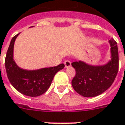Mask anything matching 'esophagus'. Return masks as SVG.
<instances>
[{
    "instance_id": "obj_1",
    "label": "esophagus",
    "mask_w": 125,
    "mask_h": 125,
    "mask_svg": "<svg viewBox=\"0 0 125 125\" xmlns=\"http://www.w3.org/2000/svg\"><path fill=\"white\" fill-rule=\"evenodd\" d=\"M64 67L66 68L69 67H71V62L69 61H65L64 62Z\"/></svg>"
}]
</instances>
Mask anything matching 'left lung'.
<instances>
[{
	"label": "left lung",
	"instance_id": "1",
	"mask_svg": "<svg viewBox=\"0 0 125 125\" xmlns=\"http://www.w3.org/2000/svg\"><path fill=\"white\" fill-rule=\"evenodd\" d=\"M111 59L103 65H91L84 61L71 63L75 75L71 82L77 93L84 97H97L107 90L113 84L118 70V50L116 41L111 38Z\"/></svg>",
	"mask_w": 125,
	"mask_h": 125
}]
</instances>
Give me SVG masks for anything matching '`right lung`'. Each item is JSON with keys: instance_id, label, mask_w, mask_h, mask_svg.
<instances>
[{"instance_id": "obj_1", "label": "right lung", "mask_w": 125, "mask_h": 125, "mask_svg": "<svg viewBox=\"0 0 125 125\" xmlns=\"http://www.w3.org/2000/svg\"><path fill=\"white\" fill-rule=\"evenodd\" d=\"M19 34L12 38L7 52L5 58L7 75L10 83L18 92L26 96L38 97L48 90L54 75L64 68V64L37 70H26L20 67L13 59L14 43Z\"/></svg>"}]
</instances>
